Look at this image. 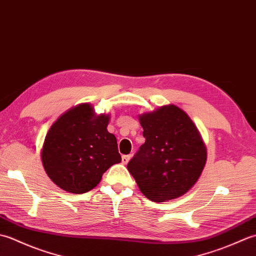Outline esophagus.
Returning <instances> with one entry per match:
<instances>
[{
    "instance_id": "obj_1",
    "label": "esophagus",
    "mask_w": 256,
    "mask_h": 256,
    "mask_svg": "<svg viewBox=\"0 0 256 256\" xmlns=\"http://www.w3.org/2000/svg\"><path fill=\"white\" fill-rule=\"evenodd\" d=\"M131 157H132L131 155H123L122 156V162H123V164L126 165L128 162V160H131Z\"/></svg>"
}]
</instances>
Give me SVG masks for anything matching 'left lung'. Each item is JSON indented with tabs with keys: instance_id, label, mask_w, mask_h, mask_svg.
<instances>
[{
	"instance_id": "8db88e82",
	"label": "left lung",
	"mask_w": 256,
	"mask_h": 256,
	"mask_svg": "<svg viewBox=\"0 0 256 256\" xmlns=\"http://www.w3.org/2000/svg\"><path fill=\"white\" fill-rule=\"evenodd\" d=\"M145 143L128 170L146 198L162 202L180 197L198 180L206 150L194 122L176 106L140 116Z\"/></svg>"
}]
</instances>
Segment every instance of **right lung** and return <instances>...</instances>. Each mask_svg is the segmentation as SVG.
<instances>
[{"instance_id": "1", "label": "right lung", "mask_w": 256, "mask_h": 256, "mask_svg": "<svg viewBox=\"0 0 256 256\" xmlns=\"http://www.w3.org/2000/svg\"><path fill=\"white\" fill-rule=\"evenodd\" d=\"M108 116H94L88 103L59 118L48 131L42 162L48 177L72 194H84L100 182L112 165L122 160L116 138L108 132Z\"/></svg>"}]
</instances>
